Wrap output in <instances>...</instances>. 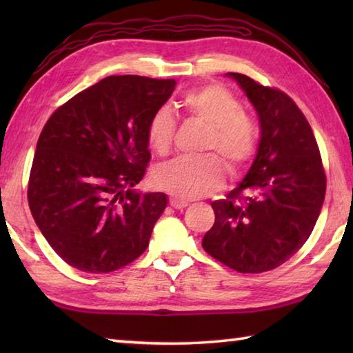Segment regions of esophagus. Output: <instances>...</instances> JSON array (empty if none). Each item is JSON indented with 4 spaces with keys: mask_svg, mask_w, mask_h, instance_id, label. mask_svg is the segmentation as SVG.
Masks as SVG:
<instances>
[{
    "mask_svg": "<svg viewBox=\"0 0 353 353\" xmlns=\"http://www.w3.org/2000/svg\"><path fill=\"white\" fill-rule=\"evenodd\" d=\"M170 205L172 208H177V210H182V208L188 205V202H185L182 199H177V198H170Z\"/></svg>",
    "mask_w": 353,
    "mask_h": 353,
    "instance_id": "34e87169",
    "label": "esophagus"
}]
</instances>
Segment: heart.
<instances>
[{
  "label": "heart",
  "instance_id": "obj_1",
  "mask_svg": "<svg viewBox=\"0 0 353 353\" xmlns=\"http://www.w3.org/2000/svg\"><path fill=\"white\" fill-rule=\"evenodd\" d=\"M183 105L196 121L208 128L204 151L218 152L232 174H236L254 157L259 145V128L243 112L235 94L219 85H208L185 94ZM176 130L172 113L162 107L148 124V143L155 152L170 151ZM154 183L177 199H194L210 194L223 185L225 168L216 155L199 159H174L160 163L152 172Z\"/></svg>",
  "mask_w": 353,
  "mask_h": 353
}]
</instances>
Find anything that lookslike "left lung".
<instances>
[{
  "mask_svg": "<svg viewBox=\"0 0 353 353\" xmlns=\"http://www.w3.org/2000/svg\"><path fill=\"white\" fill-rule=\"evenodd\" d=\"M252 103L260 143L246 177L212 202L214 224L202 238L213 259L238 272L276 270L308 240L325 198V172L307 118L288 94L246 74L227 73Z\"/></svg>",
  "mask_w": 353,
  "mask_h": 353,
  "instance_id": "8db88e82",
  "label": "left lung"
}]
</instances>
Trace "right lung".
Wrapping results in <instances>:
<instances>
[{
  "label": "right lung",
  "mask_w": 353,
  "mask_h": 353,
  "mask_svg": "<svg viewBox=\"0 0 353 353\" xmlns=\"http://www.w3.org/2000/svg\"><path fill=\"white\" fill-rule=\"evenodd\" d=\"M174 87V79L109 76L46 121L28 201L40 232L70 266L112 272L146 250L168 199L135 185L151 159L149 119Z\"/></svg>",
  "instance_id": "1"
}]
</instances>
